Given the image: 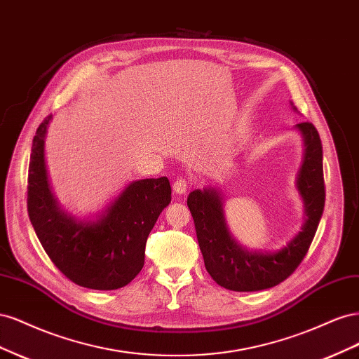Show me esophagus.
<instances>
[{
	"label": "esophagus",
	"instance_id": "esophagus-1",
	"mask_svg": "<svg viewBox=\"0 0 359 359\" xmlns=\"http://www.w3.org/2000/svg\"><path fill=\"white\" fill-rule=\"evenodd\" d=\"M172 187H173V191H175L177 194H186L189 190V182L184 178H180L173 182Z\"/></svg>",
	"mask_w": 359,
	"mask_h": 359
}]
</instances>
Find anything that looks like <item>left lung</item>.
Returning a JSON list of instances; mask_svg holds the SVG:
<instances>
[{"mask_svg":"<svg viewBox=\"0 0 359 359\" xmlns=\"http://www.w3.org/2000/svg\"><path fill=\"white\" fill-rule=\"evenodd\" d=\"M290 106L297 107L290 102ZM304 142V158L297 190L304 202L306 220L301 231L277 252L248 250L238 243L224 217L223 194L212 187L193 190L187 205L196 227L205 268L217 285L235 292L274 287L298 268L318 231L325 206L322 142L311 123L295 126Z\"/></svg>","mask_w":359,"mask_h":359,"instance_id":"1","label":"left lung"}]
</instances>
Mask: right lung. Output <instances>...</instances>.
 I'll return each mask as SVG.
<instances>
[{
	"label": "right lung",
	"mask_w": 359,
	"mask_h": 359,
	"mask_svg": "<svg viewBox=\"0 0 359 359\" xmlns=\"http://www.w3.org/2000/svg\"><path fill=\"white\" fill-rule=\"evenodd\" d=\"M52 121H43L31 147L28 215L40 244L73 283L95 290L128 285L144 268L145 244L160 212L170 203L166 177L128 182L106 208L88 219L62 210L53 196L45 161Z\"/></svg>",
	"instance_id": "obj_1"
}]
</instances>
